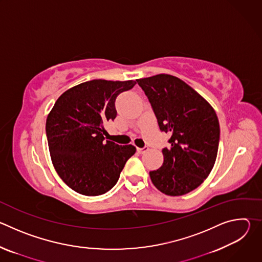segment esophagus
I'll list each match as a JSON object with an SVG mask.
<instances>
[{"label":"esophagus","mask_w":262,"mask_h":262,"mask_svg":"<svg viewBox=\"0 0 262 262\" xmlns=\"http://www.w3.org/2000/svg\"><path fill=\"white\" fill-rule=\"evenodd\" d=\"M148 150V146H145V147H143V148H137V151L139 152V154H144V152H146Z\"/></svg>","instance_id":"34e87169"}]
</instances>
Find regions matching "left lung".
I'll use <instances>...</instances> for the list:
<instances>
[{"mask_svg":"<svg viewBox=\"0 0 262 262\" xmlns=\"http://www.w3.org/2000/svg\"><path fill=\"white\" fill-rule=\"evenodd\" d=\"M160 129L168 133L163 166L149 172L156 188L169 196L185 195L207 178L215 163L220 124L212 106L192 87L170 74L137 80Z\"/></svg>","mask_w":262,"mask_h":262,"instance_id":"1","label":"left lung"}]
</instances>
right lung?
<instances>
[{
	"instance_id": "obj_1",
	"label": "right lung",
	"mask_w": 262,
	"mask_h": 262,
	"mask_svg": "<svg viewBox=\"0 0 262 262\" xmlns=\"http://www.w3.org/2000/svg\"><path fill=\"white\" fill-rule=\"evenodd\" d=\"M135 85V81L92 80L68 89L55 102L46 124L50 154L58 175L77 193H106L135 155V146L103 137L104 123L117 116V96Z\"/></svg>"
}]
</instances>
